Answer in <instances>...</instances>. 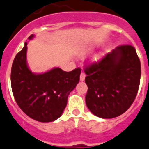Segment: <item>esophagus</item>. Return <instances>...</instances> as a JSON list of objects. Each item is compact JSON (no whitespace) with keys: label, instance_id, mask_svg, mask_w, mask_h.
Instances as JSON below:
<instances>
[{"label":"esophagus","instance_id":"34e87169","mask_svg":"<svg viewBox=\"0 0 149 149\" xmlns=\"http://www.w3.org/2000/svg\"><path fill=\"white\" fill-rule=\"evenodd\" d=\"M85 77H86V74H85L84 72H81V75H80V81H84Z\"/></svg>","mask_w":149,"mask_h":149}]
</instances>
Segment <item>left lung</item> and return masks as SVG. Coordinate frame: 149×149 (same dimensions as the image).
<instances>
[{"label": "left lung", "mask_w": 149, "mask_h": 149, "mask_svg": "<svg viewBox=\"0 0 149 149\" xmlns=\"http://www.w3.org/2000/svg\"><path fill=\"white\" fill-rule=\"evenodd\" d=\"M84 72L86 104L96 116L116 118L133 104L141 77L140 61L133 46H118L100 61L87 65Z\"/></svg>", "instance_id": "1"}]
</instances>
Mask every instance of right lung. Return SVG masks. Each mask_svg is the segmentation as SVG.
<instances>
[{
  "label": "right lung",
  "instance_id": "1",
  "mask_svg": "<svg viewBox=\"0 0 149 149\" xmlns=\"http://www.w3.org/2000/svg\"><path fill=\"white\" fill-rule=\"evenodd\" d=\"M34 35L29 37V40ZM27 43L16 54L11 68V87L19 107L25 114L40 122H51L62 115L69 93L78 84L81 68L64 72L54 68L34 74L26 61Z\"/></svg>",
  "mask_w": 149,
  "mask_h": 149
}]
</instances>
